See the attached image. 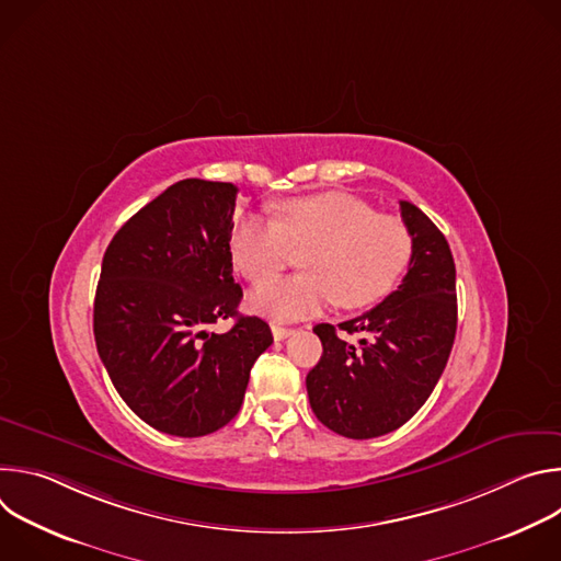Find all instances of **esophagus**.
Returning a JSON list of instances; mask_svg holds the SVG:
<instances>
[{
  "mask_svg": "<svg viewBox=\"0 0 561 561\" xmlns=\"http://www.w3.org/2000/svg\"><path fill=\"white\" fill-rule=\"evenodd\" d=\"M271 331H273V337H275L277 342H279V340H286L288 335L295 333V329H288V327H282V324H273Z\"/></svg>",
  "mask_w": 561,
  "mask_h": 561,
  "instance_id": "obj_1",
  "label": "esophagus"
}]
</instances>
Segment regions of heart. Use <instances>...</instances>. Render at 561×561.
Here are the masks:
<instances>
[{
    "label": "heart",
    "mask_w": 561,
    "mask_h": 561,
    "mask_svg": "<svg viewBox=\"0 0 561 561\" xmlns=\"http://www.w3.org/2000/svg\"><path fill=\"white\" fill-rule=\"evenodd\" d=\"M309 249L304 276L270 279L287 263L289 249ZM411 232L402 219L346 193H319L277 206V219L255 213L234 217L228 253L234 268L251 284L260 314L290 322L329 308L333 301L348 310L381 301L404 275L411 260Z\"/></svg>",
    "instance_id": "1"
}]
</instances>
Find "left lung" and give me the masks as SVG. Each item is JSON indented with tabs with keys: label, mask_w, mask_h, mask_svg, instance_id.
I'll return each instance as SVG.
<instances>
[{
	"label": "left lung",
	"mask_w": 561,
	"mask_h": 561,
	"mask_svg": "<svg viewBox=\"0 0 561 561\" xmlns=\"http://www.w3.org/2000/svg\"><path fill=\"white\" fill-rule=\"evenodd\" d=\"M413 239L409 273L381 304L337 324L359 334L348 345L333 324H317L324 353L306 377L310 409L327 428L373 439L404 426L439 381L457 331L455 262L442 230L411 202H399Z\"/></svg>",
	"instance_id": "8db88e82"
}]
</instances>
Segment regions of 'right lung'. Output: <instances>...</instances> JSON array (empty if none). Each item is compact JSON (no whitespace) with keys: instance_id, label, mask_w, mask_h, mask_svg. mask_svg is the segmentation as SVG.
<instances>
[{"instance_id":"add662e5","label":"right lung","mask_w":561,"mask_h":561,"mask_svg":"<svg viewBox=\"0 0 561 561\" xmlns=\"http://www.w3.org/2000/svg\"><path fill=\"white\" fill-rule=\"evenodd\" d=\"M237 186L182 180L111 239L95 293L98 353L128 409L148 426L202 437L242 409L255 359L273 344L260 317L237 312L228 232ZM236 324L219 336L217 318Z\"/></svg>"}]
</instances>
